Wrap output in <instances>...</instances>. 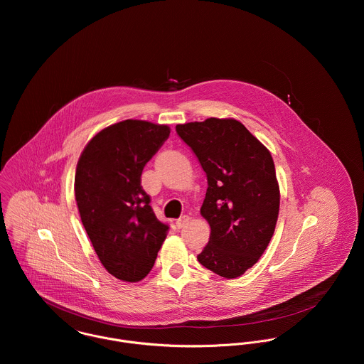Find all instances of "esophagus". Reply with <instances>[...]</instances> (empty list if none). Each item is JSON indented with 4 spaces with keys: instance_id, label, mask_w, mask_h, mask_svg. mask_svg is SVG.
Segmentation results:
<instances>
[{
    "instance_id": "esophagus-1",
    "label": "esophagus",
    "mask_w": 364,
    "mask_h": 364,
    "mask_svg": "<svg viewBox=\"0 0 364 364\" xmlns=\"http://www.w3.org/2000/svg\"><path fill=\"white\" fill-rule=\"evenodd\" d=\"M188 223H189V217H188V215H182L181 218H178V220H176L175 225H176L178 228H183Z\"/></svg>"
}]
</instances>
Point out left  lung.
<instances>
[{"label": "left lung", "mask_w": 364, "mask_h": 364, "mask_svg": "<svg viewBox=\"0 0 364 364\" xmlns=\"http://www.w3.org/2000/svg\"><path fill=\"white\" fill-rule=\"evenodd\" d=\"M208 175L200 214L210 240L198 260L225 279L252 267L274 232L280 192L269 150L235 119L210 117L176 126Z\"/></svg>", "instance_id": "8db88e82"}]
</instances>
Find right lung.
Masks as SVG:
<instances>
[{
    "instance_id": "add662e5",
    "label": "right lung",
    "mask_w": 364,
    "mask_h": 364,
    "mask_svg": "<svg viewBox=\"0 0 364 364\" xmlns=\"http://www.w3.org/2000/svg\"><path fill=\"white\" fill-rule=\"evenodd\" d=\"M169 133L166 124L127 119L95 134L77 164L81 221L105 269L123 282L149 274L169 230L141 186L146 164Z\"/></svg>"
}]
</instances>
